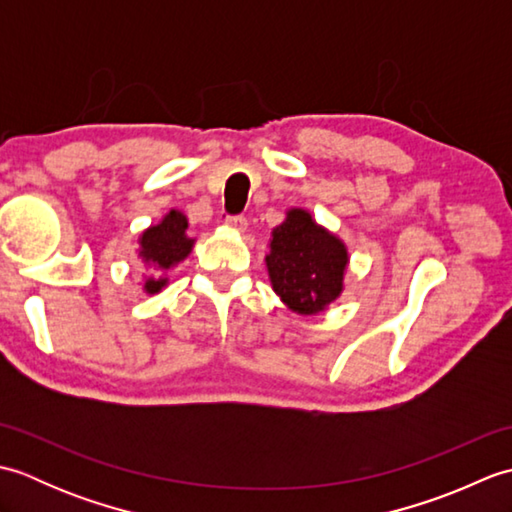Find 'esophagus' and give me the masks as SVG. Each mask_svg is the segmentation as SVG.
<instances>
[{
	"label": "esophagus",
	"mask_w": 512,
	"mask_h": 512,
	"mask_svg": "<svg viewBox=\"0 0 512 512\" xmlns=\"http://www.w3.org/2000/svg\"><path fill=\"white\" fill-rule=\"evenodd\" d=\"M226 224L231 226V228H235V231H246V226H248V220L244 215H228L226 217Z\"/></svg>",
	"instance_id": "34e87169"
}]
</instances>
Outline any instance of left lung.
<instances>
[{"mask_svg": "<svg viewBox=\"0 0 512 512\" xmlns=\"http://www.w3.org/2000/svg\"><path fill=\"white\" fill-rule=\"evenodd\" d=\"M266 266L273 290L290 310L317 314L341 295L347 250L310 213L292 209L273 231Z\"/></svg>", "mask_w": 512, "mask_h": 512, "instance_id": "obj_1", "label": "left lung"}]
</instances>
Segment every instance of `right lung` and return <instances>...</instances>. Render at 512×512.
<instances>
[{"mask_svg": "<svg viewBox=\"0 0 512 512\" xmlns=\"http://www.w3.org/2000/svg\"><path fill=\"white\" fill-rule=\"evenodd\" d=\"M189 222L180 211H169L165 220L156 226H149L140 237V257L145 259V264L154 268V277L145 281V290L149 295H154L162 286L167 284L165 277H158L162 270L171 268L173 264L182 262L184 257L191 253L193 239L187 237Z\"/></svg>", "mask_w": 512, "mask_h": 512, "instance_id": "add662e5", "label": "right lung"}]
</instances>
